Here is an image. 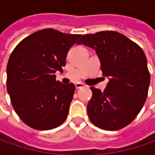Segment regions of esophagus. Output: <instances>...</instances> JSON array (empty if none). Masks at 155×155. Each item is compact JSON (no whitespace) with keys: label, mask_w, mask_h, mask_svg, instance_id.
Returning a JSON list of instances; mask_svg holds the SVG:
<instances>
[{"label":"esophagus","mask_w":155,"mask_h":155,"mask_svg":"<svg viewBox=\"0 0 155 155\" xmlns=\"http://www.w3.org/2000/svg\"><path fill=\"white\" fill-rule=\"evenodd\" d=\"M82 87H84V84L82 82H77V83H75V88L76 89H81Z\"/></svg>","instance_id":"obj_1"}]
</instances>
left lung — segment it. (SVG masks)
Returning a JSON list of instances; mask_svg holds the SVG:
<instances>
[{
  "mask_svg": "<svg viewBox=\"0 0 155 155\" xmlns=\"http://www.w3.org/2000/svg\"><path fill=\"white\" fill-rule=\"evenodd\" d=\"M77 44L96 51L102 75L109 79L103 92L91 87L92 97L87 105L90 120L108 131L127 127L138 115L148 94L150 74L143 49L116 31L83 35Z\"/></svg>",
  "mask_w": 155,
  "mask_h": 155,
  "instance_id": "8db88e82",
  "label": "left lung"
}]
</instances>
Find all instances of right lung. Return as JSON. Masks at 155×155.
Listing matches in <instances>:
<instances>
[{"instance_id": "obj_1", "label": "right lung", "mask_w": 155, "mask_h": 155, "mask_svg": "<svg viewBox=\"0 0 155 155\" xmlns=\"http://www.w3.org/2000/svg\"><path fill=\"white\" fill-rule=\"evenodd\" d=\"M81 35L54 28L38 30L20 41L7 64V91L19 118L37 130H49L67 117L75 86L55 80L69 49Z\"/></svg>"}]
</instances>
